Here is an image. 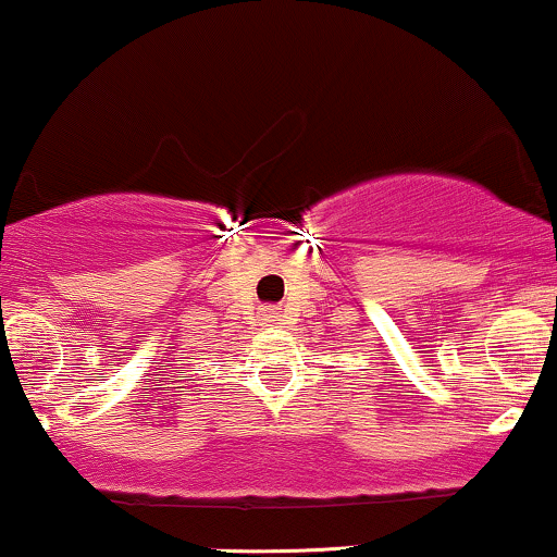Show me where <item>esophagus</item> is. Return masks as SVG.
I'll list each match as a JSON object with an SVG mask.
<instances>
[{
  "label": "esophagus",
  "instance_id": "1",
  "mask_svg": "<svg viewBox=\"0 0 557 557\" xmlns=\"http://www.w3.org/2000/svg\"><path fill=\"white\" fill-rule=\"evenodd\" d=\"M264 317H267V320H269V322H274V320H277V311H272V309H269Z\"/></svg>",
  "mask_w": 557,
  "mask_h": 557
}]
</instances>
